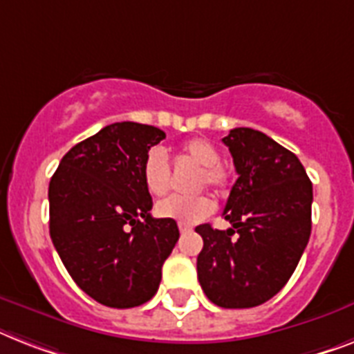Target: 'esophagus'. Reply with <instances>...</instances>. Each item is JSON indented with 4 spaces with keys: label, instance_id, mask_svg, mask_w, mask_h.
I'll list each match as a JSON object with an SVG mask.
<instances>
[{
    "label": "esophagus",
    "instance_id": "esophagus-1",
    "mask_svg": "<svg viewBox=\"0 0 354 354\" xmlns=\"http://www.w3.org/2000/svg\"><path fill=\"white\" fill-rule=\"evenodd\" d=\"M179 230H180V233H189V232H192V226L179 223Z\"/></svg>",
    "mask_w": 354,
    "mask_h": 354
}]
</instances>
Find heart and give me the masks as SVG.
<instances>
[{
	"label": "heart",
	"mask_w": 354,
	"mask_h": 354,
	"mask_svg": "<svg viewBox=\"0 0 354 354\" xmlns=\"http://www.w3.org/2000/svg\"><path fill=\"white\" fill-rule=\"evenodd\" d=\"M180 153L184 159L194 162L198 168L197 186H209L218 192L226 189L230 183V175L226 168L221 165V151L206 139H192L180 146ZM142 183L151 195H165L170 189L171 171L168 165V157L160 148H151L142 160ZM215 208L213 198L206 194L201 195H170L159 201L156 206V213L162 218L179 221L183 224H197L208 217Z\"/></svg>",
	"instance_id": "1"
}]
</instances>
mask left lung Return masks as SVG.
I'll return each mask as SVG.
<instances>
[{
	"label": "left lung",
	"mask_w": 354,
	"mask_h": 354,
	"mask_svg": "<svg viewBox=\"0 0 354 354\" xmlns=\"http://www.w3.org/2000/svg\"><path fill=\"white\" fill-rule=\"evenodd\" d=\"M239 179L227 197L226 232L201 224V288L226 309L268 302L293 275L311 235L313 186L293 151L253 128L223 139Z\"/></svg>",
	"instance_id": "obj_1"
}]
</instances>
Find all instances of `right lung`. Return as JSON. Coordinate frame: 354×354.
<instances>
[{"label": "right lung", "instance_id": "obj_1", "mask_svg": "<svg viewBox=\"0 0 354 354\" xmlns=\"http://www.w3.org/2000/svg\"><path fill=\"white\" fill-rule=\"evenodd\" d=\"M166 133L113 122L70 148L48 186L50 239L84 293L108 308H136L157 293L179 241L171 218L150 215L142 160Z\"/></svg>", "mask_w": 354, "mask_h": 354}]
</instances>
